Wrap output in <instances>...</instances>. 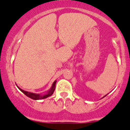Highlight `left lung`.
<instances>
[{
  "mask_svg": "<svg viewBox=\"0 0 130 130\" xmlns=\"http://www.w3.org/2000/svg\"><path fill=\"white\" fill-rule=\"evenodd\" d=\"M105 96H106V95H105ZM105 96H104V97H105Z\"/></svg>",
  "mask_w": 130,
  "mask_h": 130,
  "instance_id": "obj_1",
  "label": "left lung"
}]
</instances>
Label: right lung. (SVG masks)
Returning a JSON list of instances; mask_svg holds the SVG:
<instances>
[{
    "mask_svg": "<svg viewBox=\"0 0 130 130\" xmlns=\"http://www.w3.org/2000/svg\"><path fill=\"white\" fill-rule=\"evenodd\" d=\"M56 82H57V81H54L53 85H52V88H51V89H50V91L45 95H41V94H39L31 93V92H27V91H25L23 90V89H21L20 88H18H18H19V89L21 91V92H23V93L25 94L26 95V96L29 97V98H30L31 99H34V100L42 99H45V98H48V97L51 96V95H52V94H53L54 91V90H55V83H56Z\"/></svg>",
    "mask_w": 130,
    "mask_h": 130,
    "instance_id": "right-lung-1",
    "label": "right lung"
}]
</instances>
